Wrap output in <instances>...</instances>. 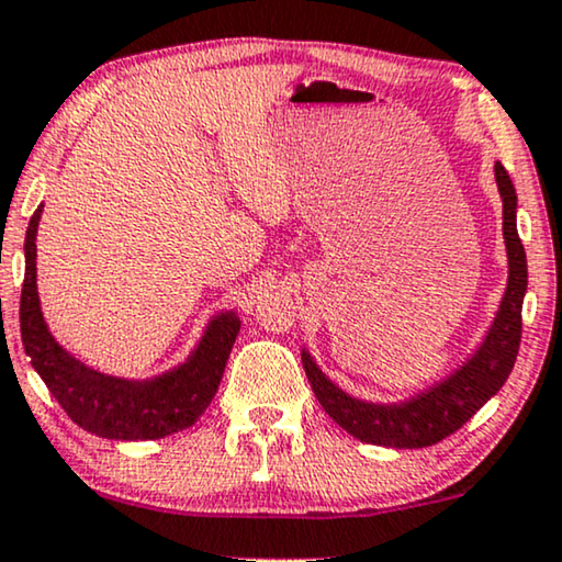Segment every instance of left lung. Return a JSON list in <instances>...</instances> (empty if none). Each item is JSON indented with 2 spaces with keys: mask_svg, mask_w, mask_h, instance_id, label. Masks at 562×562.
<instances>
[{
  "mask_svg": "<svg viewBox=\"0 0 562 562\" xmlns=\"http://www.w3.org/2000/svg\"><path fill=\"white\" fill-rule=\"evenodd\" d=\"M496 186L502 195L504 244H507L509 280L502 305L484 341L463 367L405 402H367L330 382L311 353L303 349V369L323 409L361 442L384 448L436 446L450 432L471 420L507 382L517 361L521 338V300L527 292V257L517 234V193L502 162L494 165Z\"/></svg>",
  "mask_w": 562,
  "mask_h": 562,
  "instance_id": "left-lung-1",
  "label": "left lung"
}]
</instances>
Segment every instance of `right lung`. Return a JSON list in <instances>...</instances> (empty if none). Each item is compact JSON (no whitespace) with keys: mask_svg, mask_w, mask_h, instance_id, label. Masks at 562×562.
<instances>
[{"mask_svg":"<svg viewBox=\"0 0 562 562\" xmlns=\"http://www.w3.org/2000/svg\"><path fill=\"white\" fill-rule=\"evenodd\" d=\"M41 213L43 205H37L25 236L20 330L30 363L47 390L78 428L99 438L155 440L191 428L218 390L241 321L234 311L216 315L186 363L160 376L122 379L86 367L55 341L43 318L35 267Z\"/></svg>","mask_w":562,"mask_h":562,"instance_id":"add662e5","label":"right lung"}]
</instances>
